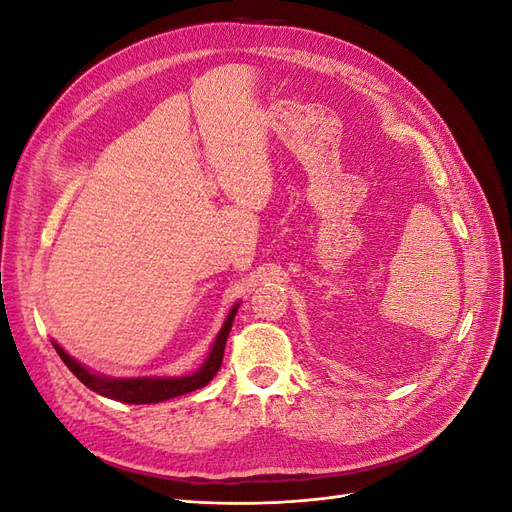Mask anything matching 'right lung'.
<instances>
[{"instance_id":"right-lung-1","label":"right lung","mask_w":512,"mask_h":512,"mask_svg":"<svg viewBox=\"0 0 512 512\" xmlns=\"http://www.w3.org/2000/svg\"><path fill=\"white\" fill-rule=\"evenodd\" d=\"M239 305L241 303H235L230 307L222 329L211 346L207 361L200 365V369L194 371V374L181 376V378H106V376L94 374V371L87 369L79 361H74L72 356L59 344L53 342V346H55L57 354L61 356V361L66 363V367L72 371V374L94 393L108 397V399L121 401V404H158V401H166V399H173V397H179L185 393H192L196 389H203V386L209 384L213 380V376L218 374V369L224 359L226 339L232 329V320H235Z\"/></svg>"}]
</instances>
